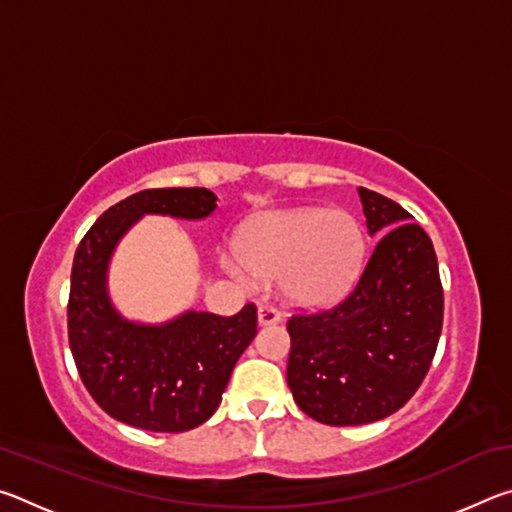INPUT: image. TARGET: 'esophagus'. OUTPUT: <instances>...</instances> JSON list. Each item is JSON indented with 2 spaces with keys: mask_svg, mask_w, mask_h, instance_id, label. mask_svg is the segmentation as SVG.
Masks as SVG:
<instances>
[{
  "mask_svg": "<svg viewBox=\"0 0 512 512\" xmlns=\"http://www.w3.org/2000/svg\"><path fill=\"white\" fill-rule=\"evenodd\" d=\"M257 320H259V325H275V323H280L282 316H280V311H277L275 307L259 305Z\"/></svg>",
  "mask_w": 512,
  "mask_h": 512,
  "instance_id": "34e87169",
  "label": "esophagus"
}]
</instances>
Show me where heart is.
<instances>
[{"mask_svg": "<svg viewBox=\"0 0 512 512\" xmlns=\"http://www.w3.org/2000/svg\"><path fill=\"white\" fill-rule=\"evenodd\" d=\"M237 253L225 259V268L239 280L277 277L289 305L323 307L339 300L357 277L363 235L348 212L302 207L264 214L246 225Z\"/></svg>", "mask_w": 512, "mask_h": 512, "instance_id": "1", "label": "heart"}]
</instances>
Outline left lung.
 Returning a JSON list of instances; mask_svg holds the SVG:
<instances>
[{"mask_svg":"<svg viewBox=\"0 0 512 512\" xmlns=\"http://www.w3.org/2000/svg\"><path fill=\"white\" fill-rule=\"evenodd\" d=\"M370 237H379L339 305L289 318L293 400L332 427L386 418L411 400L443 329V284L427 232L391 198L359 187Z\"/></svg>","mask_w":512,"mask_h":512,"instance_id":"8db88e82","label":"left lung"}]
</instances>
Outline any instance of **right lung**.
<instances>
[{"instance_id": "obj_1", "label": "right lung", "mask_w": 512, "mask_h": 512, "mask_svg": "<svg viewBox=\"0 0 512 512\" xmlns=\"http://www.w3.org/2000/svg\"><path fill=\"white\" fill-rule=\"evenodd\" d=\"M216 210L205 187L144 189L103 212L76 248L67 302L72 357L110 418L146 431L203 424L221 404L232 368L257 334V309L235 316L185 311L160 325L126 320L108 296V264L144 214L198 221Z\"/></svg>"}]
</instances>
